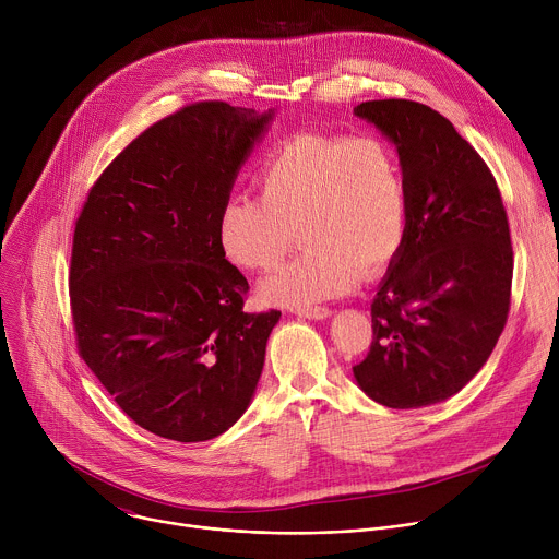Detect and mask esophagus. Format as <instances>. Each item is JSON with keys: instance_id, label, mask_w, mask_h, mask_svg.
Here are the masks:
<instances>
[{"instance_id": "1", "label": "esophagus", "mask_w": 559, "mask_h": 559, "mask_svg": "<svg viewBox=\"0 0 559 559\" xmlns=\"http://www.w3.org/2000/svg\"><path fill=\"white\" fill-rule=\"evenodd\" d=\"M296 313H298V316H302V318H309V321H323V318L332 316V309H330V307H321V305H316V307L298 309Z\"/></svg>"}]
</instances>
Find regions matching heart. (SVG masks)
<instances>
[{
	"label": "heart",
	"instance_id": "heart-1",
	"mask_svg": "<svg viewBox=\"0 0 559 559\" xmlns=\"http://www.w3.org/2000/svg\"><path fill=\"white\" fill-rule=\"evenodd\" d=\"M261 197H231L218 214V246L248 272L274 270L296 229L305 252L261 283L270 305L307 309L352 292L401 252L409 227L403 164L373 134H302L278 145L257 175Z\"/></svg>",
	"mask_w": 559,
	"mask_h": 559
}]
</instances>
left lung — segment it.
<instances>
[{
	"instance_id": "8db88e82",
	"label": "left lung",
	"mask_w": 559,
	"mask_h": 559,
	"mask_svg": "<svg viewBox=\"0 0 559 559\" xmlns=\"http://www.w3.org/2000/svg\"><path fill=\"white\" fill-rule=\"evenodd\" d=\"M354 112L395 145L409 194L405 243L373 296V341L354 378L389 409H418L457 393L507 325L509 218L489 166L440 112L407 99Z\"/></svg>"
}]
</instances>
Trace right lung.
Segmentation results:
<instances>
[{"label": "right lung", "instance_id": "add662e5", "mask_svg": "<svg viewBox=\"0 0 559 559\" xmlns=\"http://www.w3.org/2000/svg\"><path fill=\"white\" fill-rule=\"evenodd\" d=\"M272 112L190 104L102 173L74 223L76 352L139 427L177 442L227 431L252 401L281 311L218 246V214Z\"/></svg>", "mask_w": 559, "mask_h": 559}]
</instances>
